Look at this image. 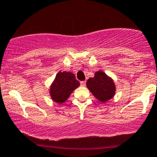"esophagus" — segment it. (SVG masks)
<instances>
[{
    "instance_id": "obj_1",
    "label": "esophagus",
    "mask_w": 157,
    "mask_h": 157,
    "mask_svg": "<svg viewBox=\"0 0 157 157\" xmlns=\"http://www.w3.org/2000/svg\"><path fill=\"white\" fill-rule=\"evenodd\" d=\"M80 85H81L82 86H86V81H81L80 82Z\"/></svg>"
}]
</instances>
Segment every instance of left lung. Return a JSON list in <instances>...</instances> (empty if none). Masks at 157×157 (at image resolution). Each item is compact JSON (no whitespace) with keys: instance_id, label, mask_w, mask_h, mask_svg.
<instances>
[{"instance_id":"1","label":"left lung","mask_w":157,"mask_h":157,"mask_svg":"<svg viewBox=\"0 0 157 157\" xmlns=\"http://www.w3.org/2000/svg\"><path fill=\"white\" fill-rule=\"evenodd\" d=\"M86 86L92 94L100 102H105L112 99L115 93V85L113 80L103 71L95 73L86 82Z\"/></svg>"}]
</instances>
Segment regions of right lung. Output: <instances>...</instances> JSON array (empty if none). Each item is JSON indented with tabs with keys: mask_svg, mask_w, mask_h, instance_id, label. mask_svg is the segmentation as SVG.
Instances as JSON below:
<instances>
[{
	"mask_svg": "<svg viewBox=\"0 0 157 157\" xmlns=\"http://www.w3.org/2000/svg\"><path fill=\"white\" fill-rule=\"evenodd\" d=\"M79 86L80 82L76 80L73 73L59 71L50 86V96L55 102L62 104Z\"/></svg>",
	"mask_w": 157,
	"mask_h": 157,
	"instance_id": "right-lung-1",
	"label": "right lung"
}]
</instances>
